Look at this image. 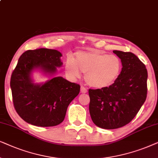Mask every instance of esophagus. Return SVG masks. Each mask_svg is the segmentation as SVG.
Returning <instances> with one entry per match:
<instances>
[{
  "mask_svg": "<svg viewBox=\"0 0 158 158\" xmlns=\"http://www.w3.org/2000/svg\"><path fill=\"white\" fill-rule=\"evenodd\" d=\"M87 92V89H86L85 87L81 86V93H86Z\"/></svg>",
  "mask_w": 158,
  "mask_h": 158,
  "instance_id": "obj_1",
  "label": "esophagus"
}]
</instances>
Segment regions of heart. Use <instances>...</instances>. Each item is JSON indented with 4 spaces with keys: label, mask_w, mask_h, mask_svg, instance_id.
<instances>
[{
    "label": "heart",
    "mask_w": 158,
    "mask_h": 158,
    "mask_svg": "<svg viewBox=\"0 0 158 158\" xmlns=\"http://www.w3.org/2000/svg\"><path fill=\"white\" fill-rule=\"evenodd\" d=\"M66 72L71 77L85 73L87 85L95 89H103L115 82L121 71V62L118 56L98 50L76 52L73 60L68 58Z\"/></svg>",
    "instance_id": "obj_1"
}]
</instances>
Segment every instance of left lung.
Masks as SVG:
<instances>
[{"mask_svg":"<svg viewBox=\"0 0 158 158\" xmlns=\"http://www.w3.org/2000/svg\"><path fill=\"white\" fill-rule=\"evenodd\" d=\"M113 52L121 59L123 66L118 79L108 87L89 89L92 120L105 129H118L131 122L148 93L145 65L131 52Z\"/></svg>","mask_w":158,"mask_h":158,"instance_id":"left-lung-1","label":"left lung"}]
</instances>
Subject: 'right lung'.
Listing matches in <instances>:
<instances>
[{
  "label": "right lung",
  "mask_w": 158,
  "mask_h": 158,
  "mask_svg": "<svg viewBox=\"0 0 158 158\" xmlns=\"http://www.w3.org/2000/svg\"><path fill=\"white\" fill-rule=\"evenodd\" d=\"M62 54L56 50H29L20 56L10 77L14 108L27 123L48 127L60 124L67 108L80 91V85L62 77H52L44 84H35L31 73L39 69L52 77L60 67Z\"/></svg>",
  "instance_id": "right-lung-1"
}]
</instances>
